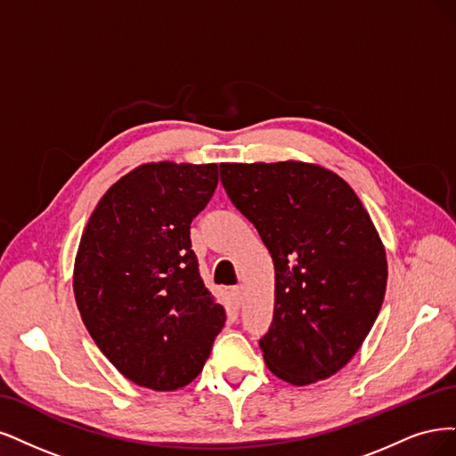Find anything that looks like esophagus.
<instances>
[{"label":"esophagus","mask_w":456,"mask_h":456,"mask_svg":"<svg viewBox=\"0 0 456 456\" xmlns=\"http://www.w3.org/2000/svg\"><path fill=\"white\" fill-rule=\"evenodd\" d=\"M242 296H244V293H242V288H232V289H231V297H232V303L237 305V306L242 303Z\"/></svg>","instance_id":"34e87169"}]
</instances>
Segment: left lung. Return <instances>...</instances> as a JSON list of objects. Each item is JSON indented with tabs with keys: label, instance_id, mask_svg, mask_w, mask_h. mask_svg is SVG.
<instances>
[{
	"label": "left lung",
	"instance_id": "8db88e82",
	"mask_svg": "<svg viewBox=\"0 0 456 456\" xmlns=\"http://www.w3.org/2000/svg\"><path fill=\"white\" fill-rule=\"evenodd\" d=\"M222 183L274 265V314L259 341L289 385L328 379L352 360L379 316L387 252L370 212L339 174L301 160L222 163Z\"/></svg>",
	"mask_w": 456,
	"mask_h": 456
}]
</instances>
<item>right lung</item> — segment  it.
I'll return each mask as SVG.
<instances>
[{
    "instance_id": "add662e5",
    "label": "right lung",
    "mask_w": 456,
    "mask_h": 456,
    "mask_svg": "<svg viewBox=\"0 0 456 456\" xmlns=\"http://www.w3.org/2000/svg\"><path fill=\"white\" fill-rule=\"evenodd\" d=\"M216 187V163L140 165L106 191L81 234L73 293L83 324L138 387H187L225 324L189 239Z\"/></svg>"
}]
</instances>
